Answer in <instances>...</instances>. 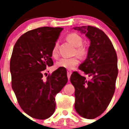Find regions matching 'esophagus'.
I'll return each instance as SVG.
<instances>
[{
    "mask_svg": "<svg viewBox=\"0 0 129 129\" xmlns=\"http://www.w3.org/2000/svg\"><path fill=\"white\" fill-rule=\"evenodd\" d=\"M72 73V71H70V70H68V71H67V76H68V79H70V76H71Z\"/></svg>",
    "mask_w": 129,
    "mask_h": 129,
    "instance_id": "34e87169",
    "label": "esophagus"
}]
</instances>
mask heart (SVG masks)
<instances>
[{"instance_id":"b5f03b06","label":"heart","mask_w":129,"mask_h":129,"mask_svg":"<svg viewBox=\"0 0 129 129\" xmlns=\"http://www.w3.org/2000/svg\"><path fill=\"white\" fill-rule=\"evenodd\" d=\"M67 40L73 46L76 47L75 53L80 57H85L87 55V50L85 47L82 46L83 40L80 35L75 33H72L67 36ZM52 57L57 58L58 56L57 44L55 43L53 46L52 51ZM79 62V59L77 57H73L70 58H61L55 63V67L57 68H65L68 70H72L74 68Z\"/></svg>"}]
</instances>
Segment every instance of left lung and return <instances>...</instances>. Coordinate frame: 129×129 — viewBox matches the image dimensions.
<instances>
[{"label":"left lung","mask_w":129,"mask_h":129,"mask_svg":"<svg viewBox=\"0 0 129 129\" xmlns=\"http://www.w3.org/2000/svg\"><path fill=\"white\" fill-rule=\"evenodd\" d=\"M90 40L87 57L79 69L90 79L74 72L70 81L75 88V109L86 119H94L111 101L118 76V58L110 40L103 31L91 26L74 27Z\"/></svg>","instance_id":"8db88e82"}]
</instances>
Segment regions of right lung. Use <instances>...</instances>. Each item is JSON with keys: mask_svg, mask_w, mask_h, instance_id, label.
I'll list each match as a JSON object with an SVG mask.
<instances>
[{"mask_svg": "<svg viewBox=\"0 0 129 129\" xmlns=\"http://www.w3.org/2000/svg\"><path fill=\"white\" fill-rule=\"evenodd\" d=\"M62 28L41 27L19 37L10 60L11 86L21 109L34 118H50L55 96L68 82L66 70L58 68L44 80L43 70L53 65L52 51Z\"/></svg>", "mask_w": 129, "mask_h": 129, "instance_id": "1", "label": "right lung"}]
</instances>
